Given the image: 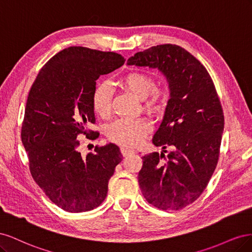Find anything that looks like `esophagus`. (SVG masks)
Wrapping results in <instances>:
<instances>
[{
	"label": "esophagus",
	"instance_id": "1",
	"mask_svg": "<svg viewBox=\"0 0 252 252\" xmlns=\"http://www.w3.org/2000/svg\"><path fill=\"white\" fill-rule=\"evenodd\" d=\"M121 152H122V155H123V157H128V156L135 154V150L131 149V148H128V147H122Z\"/></svg>",
	"mask_w": 252,
	"mask_h": 252
}]
</instances>
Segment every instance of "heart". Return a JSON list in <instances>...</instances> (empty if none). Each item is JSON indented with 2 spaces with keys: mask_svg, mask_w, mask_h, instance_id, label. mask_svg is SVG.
I'll return each instance as SVG.
<instances>
[{
  "mask_svg": "<svg viewBox=\"0 0 252 252\" xmlns=\"http://www.w3.org/2000/svg\"><path fill=\"white\" fill-rule=\"evenodd\" d=\"M121 83L127 90L144 101V109L151 114H159L165 109L166 91L156 88V81L150 74L131 71L121 78ZM112 89L107 82L97 83L91 96L94 111L102 118L107 117L111 110ZM149 125L142 119H119L108 127V139L124 146H136L149 132Z\"/></svg>",
  "mask_w": 252,
  "mask_h": 252,
  "instance_id": "b5f03b06",
  "label": "heart"
}]
</instances>
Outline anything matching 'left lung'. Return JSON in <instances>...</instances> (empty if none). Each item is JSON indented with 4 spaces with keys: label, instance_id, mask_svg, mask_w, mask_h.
I'll use <instances>...</instances> for the list:
<instances>
[{
    "label": "left lung",
    "instance_id": "left-lung-1",
    "mask_svg": "<svg viewBox=\"0 0 252 252\" xmlns=\"http://www.w3.org/2000/svg\"><path fill=\"white\" fill-rule=\"evenodd\" d=\"M127 65L157 68L168 82L170 98L152 138L163 150L142 157L138 179L149 204L180 210L202 194L218 164L224 114L215 84L200 61L178 45L136 52ZM167 146L173 151L165 157Z\"/></svg>",
    "mask_w": 252,
    "mask_h": 252
}]
</instances>
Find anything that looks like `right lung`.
<instances>
[{"label": "right lung", "instance_id": "obj_1", "mask_svg": "<svg viewBox=\"0 0 252 252\" xmlns=\"http://www.w3.org/2000/svg\"><path fill=\"white\" fill-rule=\"evenodd\" d=\"M124 62L116 52L68 47L43 66L29 91L21 132L29 169L49 200L65 211L100 206L123 158L113 143L82 157L77 139L97 138L98 132L87 129L95 122L91 104L95 81Z\"/></svg>", "mask_w": 252, "mask_h": 252}]
</instances>
